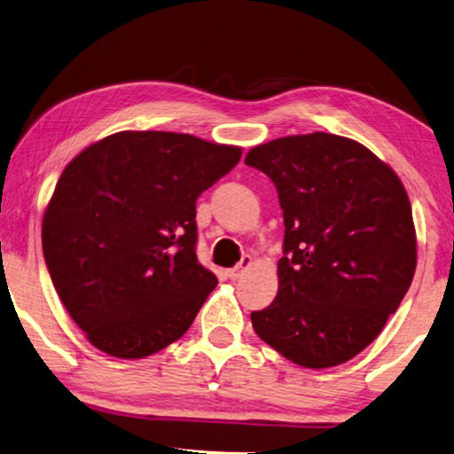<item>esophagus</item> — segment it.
Instances as JSON below:
<instances>
[{
    "instance_id": "1",
    "label": "esophagus",
    "mask_w": 454,
    "mask_h": 454,
    "mask_svg": "<svg viewBox=\"0 0 454 454\" xmlns=\"http://www.w3.org/2000/svg\"><path fill=\"white\" fill-rule=\"evenodd\" d=\"M251 263H254V257H251V255H243V257H241V262L237 263L235 268L227 270V276L231 278V280H237V278H239V276L243 274V271H246V270L251 266Z\"/></svg>"
}]
</instances>
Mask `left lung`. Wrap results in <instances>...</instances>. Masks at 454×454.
Segmentation results:
<instances>
[{"mask_svg": "<svg viewBox=\"0 0 454 454\" xmlns=\"http://www.w3.org/2000/svg\"><path fill=\"white\" fill-rule=\"evenodd\" d=\"M246 164L276 184L286 225L278 296L251 312V325L292 364H345L373 343L412 284L406 188L364 144L325 131L255 145Z\"/></svg>", "mask_w": 454, "mask_h": 454, "instance_id": "1", "label": "left lung"}]
</instances>
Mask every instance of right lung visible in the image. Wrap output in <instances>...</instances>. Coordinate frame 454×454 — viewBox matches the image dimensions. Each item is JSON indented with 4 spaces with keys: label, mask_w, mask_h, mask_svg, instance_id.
I'll return each instance as SVG.
<instances>
[{
    "label": "right lung",
    "mask_w": 454,
    "mask_h": 454,
    "mask_svg": "<svg viewBox=\"0 0 454 454\" xmlns=\"http://www.w3.org/2000/svg\"><path fill=\"white\" fill-rule=\"evenodd\" d=\"M239 158V145L191 134L117 131L67 164L42 217V249L90 345L144 359L188 331L217 286L194 251V205Z\"/></svg>",
    "instance_id": "1"
}]
</instances>
